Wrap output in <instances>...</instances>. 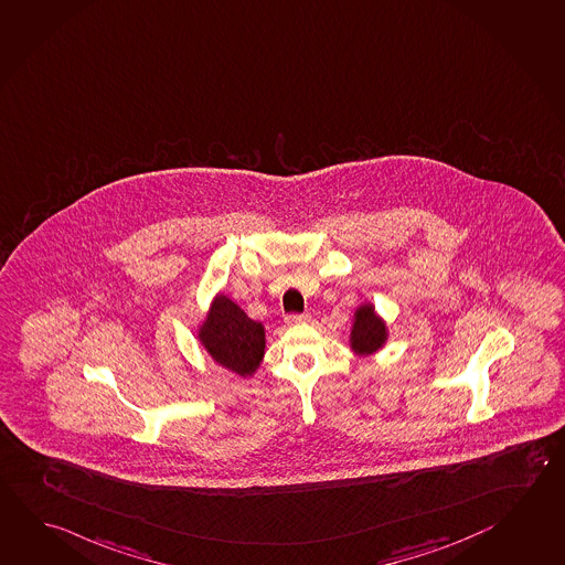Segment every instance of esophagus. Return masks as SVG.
<instances>
[{"mask_svg": "<svg viewBox=\"0 0 565 565\" xmlns=\"http://www.w3.org/2000/svg\"><path fill=\"white\" fill-rule=\"evenodd\" d=\"M308 319H310L308 315H287L285 322L287 324H300V322H307Z\"/></svg>", "mask_w": 565, "mask_h": 565, "instance_id": "obj_1", "label": "esophagus"}]
</instances>
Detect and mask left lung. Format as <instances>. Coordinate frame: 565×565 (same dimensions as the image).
I'll return each mask as SVG.
<instances>
[{
    "label": "left lung",
    "mask_w": 565,
    "mask_h": 565,
    "mask_svg": "<svg viewBox=\"0 0 565 565\" xmlns=\"http://www.w3.org/2000/svg\"><path fill=\"white\" fill-rule=\"evenodd\" d=\"M386 340V327L384 322L379 319V315L374 312V308L360 307L356 310V320L352 327V349L360 352V354H370L374 350H379Z\"/></svg>",
    "instance_id": "left-lung-1"
}]
</instances>
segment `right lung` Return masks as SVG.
I'll use <instances>...</instances> for the list:
<instances>
[{
  "label": "right lung",
  "mask_w": 565,
  "mask_h": 565,
  "mask_svg": "<svg viewBox=\"0 0 565 565\" xmlns=\"http://www.w3.org/2000/svg\"><path fill=\"white\" fill-rule=\"evenodd\" d=\"M199 337L218 364L241 376L257 369L265 354L263 324L248 319L231 298L223 295L215 298Z\"/></svg>",
  "instance_id": "add662e5"
}]
</instances>
